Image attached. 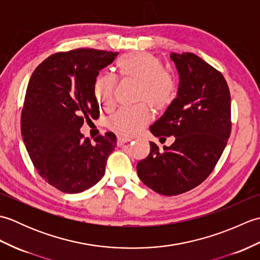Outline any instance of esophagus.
<instances>
[{"label": "esophagus", "mask_w": 260, "mask_h": 260, "mask_svg": "<svg viewBox=\"0 0 260 260\" xmlns=\"http://www.w3.org/2000/svg\"><path fill=\"white\" fill-rule=\"evenodd\" d=\"M131 141H132L131 137H126V136H123V135H118L117 136V144H118V146L124 145V144H126V143H128Z\"/></svg>", "instance_id": "esophagus-1"}]
</instances>
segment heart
Returning <instances> with one entry per match:
<instances>
[{
    "label": "heart",
    "mask_w": 260,
    "mask_h": 260,
    "mask_svg": "<svg viewBox=\"0 0 260 260\" xmlns=\"http://www.w3.org/2000/svg\"><path fill=\"white\" fill-rule=\"evenodd\" d=\"M119 75L125 79L139 82L136 102L150 105L155 112L168 107L175 96L173 76L162 70V63L153 54L139 52L126 54L116 62ZM95 97L103 109L114 106L115 78L108 74L99 75L95 80ZM151 120L150 110L144 105L120 108L108 120V127L115 133L132 136L146 126Z\"/></svg>",
    "instance_id": "heart-1"
}]
</instances>
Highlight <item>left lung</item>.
<instances>
[{
    "label": "left lung",
    "instance_id": "1",
    "mask_svg": "<svg viewBox=\"0 0 260 260\" xmlns=\"http://www.w3.org/2000/svg\"><path fill=\"white\" fill-rule=\"evenodd\" d=\"M179 87L164 114L150 126L155 137L174 136L171 146L150 142V154L137 163L141 181L163 196H178L206 180L230 136V92L223 76L191 52L170 54Z\"/></svg>",
    "mask_w": 260,
    "mask_h": 260
}]
</instances>
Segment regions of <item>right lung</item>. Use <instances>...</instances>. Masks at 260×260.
Wrapping results in <instances>:
<instances>
[{"label": "right lung", "mask_w": 260, "mask_h": 260, "mask_svg": "<svg viewBox=\"0 0 260 260\" xmlns=\"http://www.w3.org/2000/svg\"><path fill=\"white\" fill-rule=\"evenodd\" d=\"M118 52L76 49L54 53L33 71L21 115L22 140L39 174L64 193H80L105 174L116 136L107 132L95 143L80 127L96 119L95 80Z\"/></svg>", "instance_id": "add662e5"}]
</instances>
